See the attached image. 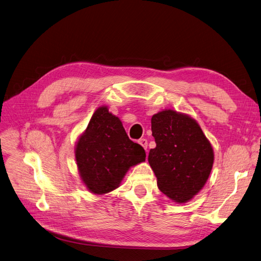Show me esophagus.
<instances>
[{
	"label": "esophagus",
	"mask_w": 261,
	"mask_h": 261,
	"mask_svg": "<svg viewBox=\"0 0 261 261\" xmlns=\"http://www.w3.org/2000/svg\"><path fill=\"white\" fill-rule=\"evenodd\" d=\"M139 143H140V144H141L143 147H144L145 150H147V144H148V143H147V140H146V139H141V140L139 141Z\"/></svg>",
	"instance_id": "1"
}]
</instances>
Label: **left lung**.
I'll use <instances>...</instances> for the list:
<instances>
[{
  "mask_svg": "<svg viewBox=\"0 0 261 261\" xmlns=\"http://www.w3.org/2000/svg\"><path fill=\"white\" fill-rule=\"evenodd\" d=\"M152 132L156 147L149 150L148 163L158 189L175 203H187L212 172V144L195 119L172 109L152 117Z\"/></svg>",
  "mask_w": 261,
  "mask_h": 261,
  "instance_id": "left-lung-1",
  "label": "left lung"
}]
</instances>
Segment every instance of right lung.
<instances>
[{"label": "right lung", "instance_id": "right-lung-1", "mask_svg": "<svg viewBox=\"0 0 261 261\" xmlns=\"http://www.w3.org/2000/svg\"><path fill=\"white\" fill-rule=\"evenodd\" d=\"M82 182L96 195L117 189L132 166L145 162V150L132 142L118 117L98 107L75 144Z\"/></svg>", "mask_w": 261, "mask_h": 261}]
</instances>
